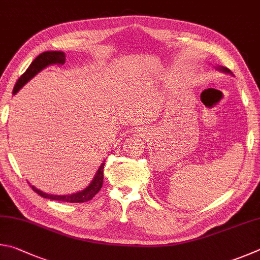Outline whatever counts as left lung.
Instances as JSON below:
<instances>
[{"mask_svg": "<svg viewBox=\"0 0 260 260\" xmlns=\"http://www.w3.org/2000/svg\"><path fill=\"white\" fill-rule=\"evenodd\" d=\"M216 70L217 71H219V72H221V73H225V74H231V75H233V73H232L229 68H226V67H224V66H217L216 67Z\"/></svg>", "mask_w": 260, "mask_h": 260, "instance_id": "1", "label": "left lung"}]
</instances>
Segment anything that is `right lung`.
I'll use <instances>...</instances> for the list:
<instances>
[{
	"mask_svg": "<svg viewBox=\"0 0 260 260\" xmlns=\"http://www.w3.org/2000/svg\"><path fill=\"white\" fill-rule=\"evenodd\" d=\"M65 60H66L65 52L62 51H45L43 53L39 54V56L34 59L33 62L30 63L29 67L27 68L24 74L18 79L15 88H13L12 93L16 94L18 91H19L22 86L27 83V82H29L36 74H39L41 71L44 70V68H47L48 66H51V65H63V63H65ZM104 166L105 163L103 162L102 165H100L97 172H95L93 179L91 180V183L86 186L85 188L80 190V192H76L73 194H68V195L48 194L38 189L35 186L30 184L29 185L30 187L33 188L34 192H36L44 199L54 200V201L70 202V203L86 202L92 199L94 195L99 192V189L102 188L103 180H104Z\"/></svg>",
	"mask_w": 260,
	"mask_h": 260,
	"instance_id": "obj_1",
	"label": "right lung"
}]
</instances>
